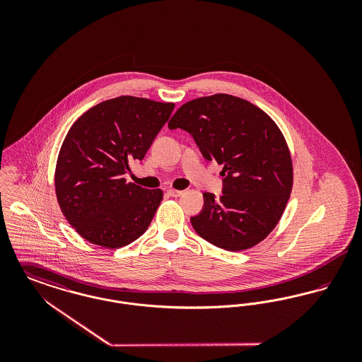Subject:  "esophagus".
Listing matches in <instances>:
<instances>
[{"label": "esophagus", "instance_id": "34e87169", "mask_svg": "<svg viewBox=\"0 0 362 362\" xmlns=\"http://www.w3.org/2000/svg\"><path fill=\"white\" fill-rule=\"evenodd\" d=\"M168 195H171L173 198H177V197H180V195H183V191H180V189H168Z\"/></svg>", "mask_w": 362, "mask_h": 362}]
</instances>
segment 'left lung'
Wrapping results in <instances>:
<instances>
[{
	"instance_id": "8db88e82",
	"label": "left lung",
	"mask_w": 362,
	"mask_h": 362,
	"mask_svg": "<svg viewBox=\"0 0 362 362\" xmlns=\"http://www.w3.org/2000/svg\"><path fill=\"white\" fill-rule=\"evenodd\" d=\"M168 127L189 133L202 156L224 165L223 195L204 192L195 232L226 251L251 248L278 224L293 186L288 144L264 111L217 93L183 104Z\"/></svg>"
}]
</instances>
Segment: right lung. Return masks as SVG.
<instances>
[{"label":"right lung","instance_id":"add662e5","mask_svg":"<svg viewBox=\"0 0 362 362\" xmlns=\"http://www.w3.org/2000/svg\"><path fill=\"white\" fill-rule=\"evenodd\" d=\"M173 108V103L119 96L73 123L57 160L55 192L81 238L112 250L145 233L163 191L127 183L124 175L130 161L146 155Z\"/></svg>","mask_w":362,"mask_h":362}]
</instances>
